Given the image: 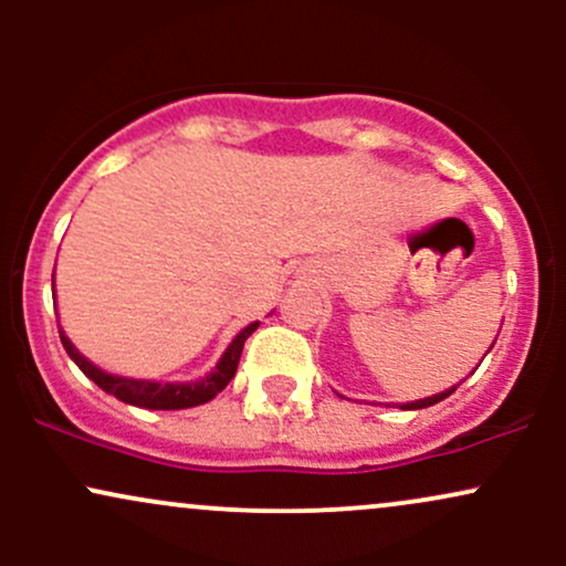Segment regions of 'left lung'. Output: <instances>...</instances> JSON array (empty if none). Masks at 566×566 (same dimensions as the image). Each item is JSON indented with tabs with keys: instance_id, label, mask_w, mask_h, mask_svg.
I'll return each mask as SVG.
<instances>
[{
	"instance_id": "8db88e82",
	"label": "left lung",
	"mask_w": 566,
	"mask_h": 566,
	"mask_svg": "<svg viewBox=\"0 0 566 566\" xmlns=\"http://www.w3.org/2000/svg\"><path fill=\"white\" fill-rule=\"evenodd\" d=\"M458 386H460V382H458ZM458 386L447 388V391H441V394L426 396V399H418V401H409V405H401V409H423V407H431V405H437V401H441V399H447V396H450V394H454V388H458Z\"/></svg>"
}]
</instances>
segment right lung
<instances>
[{
  "instance_id": "add662e5",
  "label": "right lung",
  "mask_w": 566,
  "mask_h": 566,
  "mask_svg": "<svg viewBox=\"0 0 566 566\" xmlns=\"http://www.w3.org/2000/svg\"><path fill=\"white\" fill-rule=\"evenodd\" d=\"M258 329V322H252L250 327H244L242 333L231 340V346L226 348V354L220 356V361L205 378L193 382H157V380H135V378H122V375H112L106 369L95 367L93 361H87L80 350L74 348V343L63 335L61 324H57V333H61V343L66 348V354L74 359V365L95 382L97 388H103L106 394L116 396L119 401L143 409H186L205 405V401L216 399V396L229 386L233 375H237L239 356H242L244 340Z\"/></svg>"
}]
</instances>
